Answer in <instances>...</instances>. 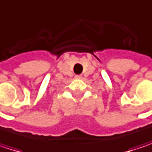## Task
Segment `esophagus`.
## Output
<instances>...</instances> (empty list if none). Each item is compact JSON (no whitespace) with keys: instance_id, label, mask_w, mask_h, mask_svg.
<instances>
[{"instance_id":"1","label":"esophagus","mask_w":152,"mask_h":152,"mask_svg":"<svg viewBox=\"0 0 152 152\" xmlns=\"http://www.w3.org/2000/svg\"><path fill=\"white\" fill-rule=\"evenodd\" d=\"M76 79H81L82 78V76L81 75H78V76H76Z\"/></svg>"}]
</instances>
